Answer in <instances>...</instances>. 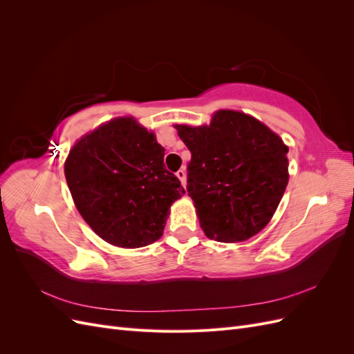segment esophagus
Instances as JSON below:
<instances>
[{"mask_svg":"<svg viewBox=\"0 0 354 354\" xmlns=\"http://www.w3.org/2000/svg\"><path fill=\"white\" fill-rule=\"evenodd\" d=\"M176 176H177V178L181 181V185H183V187H185V185H186V171L185 169H178L177 173H176Z\"/></svg>","mask_w":354,"mask_h":354,"instance_id":"34e87169","label":"esophagus"}]
</instances>
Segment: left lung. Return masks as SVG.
Returning a JSON list of instances; mask_svg holds the SVG:
<instances>
[{
	"label": "left lung",
	"mask_w": 354,
	"mask_h": 354,
	"mask_svg": "<svg viewBox=\"0 0 354 354\" xmlns=\"http://www.w3.org/2000/svg\"><path fill=\"white\" fill-rule=\"evenodd\" d=\"M192 153L187 194L209 239L236 243L261 232L288 186V146L257 118L232 109L209 124H176Z\"/></svg>",
	"instance_id": "obj_1"
}]
</instances>
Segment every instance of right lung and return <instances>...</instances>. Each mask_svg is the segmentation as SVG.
<instances>
[{
  "mask_svg": "<svg viewBox=\"0 0 354 354\" xmlns=\"http://www.w3.org/2000/svg\"><path fill=\"white\" fill-rule=\"evenodd\" d=\"M165 149L134 116H118L78 138L65 160L75 207L99 238L142 248L164 233L169 208L185 195L165 169Z\"/></svg>",
  "mask_w": 354,
  "mask_h": 354,
  "instance_id": "1",
  "label": "right lung"
}]
</instances>
